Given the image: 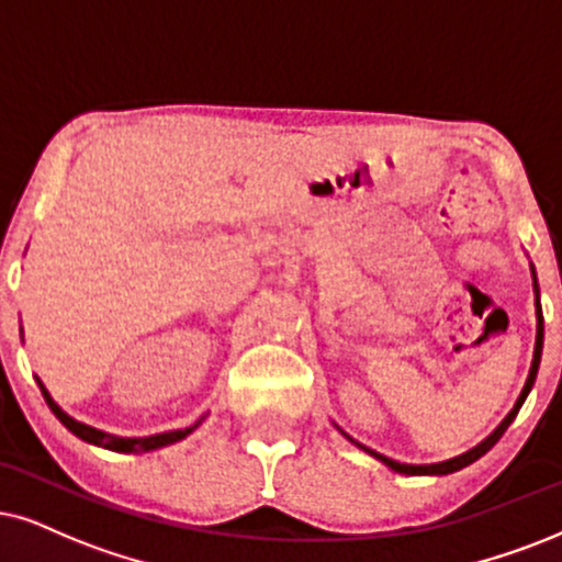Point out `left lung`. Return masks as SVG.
<instances>
[{
  "label": "left lung",
  "mask_w": 562,
  "mask_h": 562,
  "mask_svg": "<svg viewBox=\"0 0 562 562\" xmlns=\"http://www.w3.org/2000/svg\"><path fill=\"white\" fill-rule=\"evenodd\" d=\"M531 280H535V295H537V342H535V358H531V368H529V379H527V383H524V389H521V394H518V400H516V404H514V409H510L508 415L503 417V423H501L498 428H495L493 432H490V436H487L485 440H482V443H477V446H474V449H470L467 453H461V457H453V459H449V461H438V464H402V461H394V459L383 457V453H379V451L368 449V446H363V443H358V440L350 438V436H347V432L342 430V432H345V438H350L352 443L358 446V449H363L366 453H371L373 459L383 461V464H386L389 470H394V472H400V474H451V472L464 470V467H470L472 461H477L480 457H485V453H487L490 449H493L495 443H498L503 432L508 430V425L514 423V417L518 415V409H521L524 400H527L529 392H531V386H535V381H537V371H539V360H542L544 318H542V305H539V285H537V272H535V267H531Z\"/></svg>",
  "instance_id": "8db88e82"
}]
</instances>
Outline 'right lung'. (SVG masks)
<instances>
[{"label":"right lung","mask_w":562,"mask_h":562,"mask_svg":"<svg viewBox=\"0 0 562 562\" xmlns=\"http://www.w3.org/2000/svg\"><path fill=\"white\" fill-rule=\"evenodd\" d=\"M38 386L41 392H44V400L48 407H52V412L56 417H59L61 425L67 430H72L77 438L88 440V443L92 446H103V449L109 451H119V453H145V451H155V449H162V446H170L176 443V440H183L189 436L191 430H196L199 425H202L204 417H199V420L191 425V428H183V430H168V432H155V436H145V438H122V436H111V432H103L98 428H90V425L85 423H77L75 417H69L67 412H64L59 404H56L52 400V394H48V389L44 386V381L38 379Z\"/></svg>","instance_id":"right-lung-1"}]
</instances>
